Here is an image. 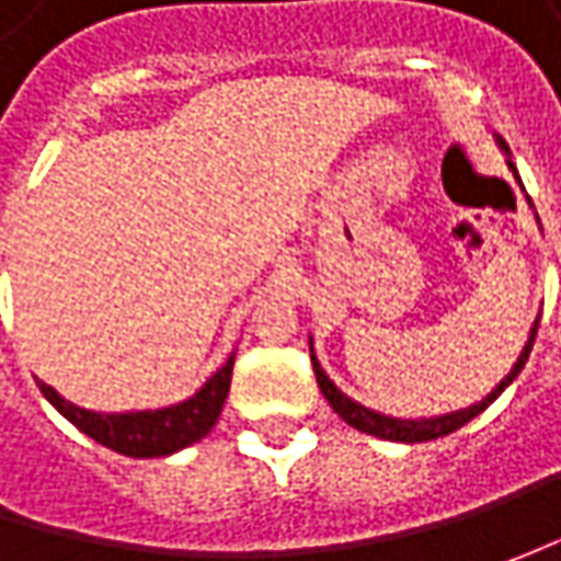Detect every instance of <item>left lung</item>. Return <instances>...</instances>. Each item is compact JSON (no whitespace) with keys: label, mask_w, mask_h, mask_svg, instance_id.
<instances>
[{"label":"left lung","mask_w":561,"mask_h":561,"mask_svg":"<svg viewBox=\"0 0 561 561\" xmlns=\"http://www.w3.org/2000/svg\"><path fill=\"white\" fill-rule=\"evenodd\" d=\"M500 146L506 149V156H508L506 142L500 140ZM508 168H512V174H515V164L508 162ZM537 328H540V314H537V321H534V328H530L528 343H525V350H522L518 362L512 365V371H508V375L503 377V380H500V383H496V387H493L481 402H474V405H468V409H459V412H446V415H437V419H390V415H380V412H375V409H365L362 402L346 397V393L336 387L334 380L324 375L321 362H318V356H314L312 340H309V350H312V368H314V377H318L321 393H324V399L331 402V409H334L336 415L346 421L350 427H356V431H362V434H371V437H380V440L424 443V440H437V437H446V434L459 431L462 424H468L474 415H481L486 405L506 390L508 383L518 377V371L525 368V362H528L530 346H534V336H537Z\"/></svg>","instance_id":"1"}]
</instances>
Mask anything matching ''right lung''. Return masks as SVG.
<instances>
[{"instance_id": "add662e5", "label": "right lung", "mask_w": 561, "mask_h": 561, "mask_svg": "<svg viewBox=\"0 0 561 561\" xmlns=\"http://www.w3.org/2000/svg\"><path fill=\"white\" fill-rule=\"evenodd\" d=\"M230 375H233V356L215 375L205 380L203 387L178 405L164 409H146V412H93L80 409L65 397H58L49 383L39 380V393L53 402L65 419L93 437L102 446L115 449L130 459H159L184 449L190 443L203 440L205 434L215 427V421L225 409L227 390H230Z\"/></svg>"}]
</instances>
